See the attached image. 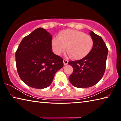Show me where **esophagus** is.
Segmentation results:
<instances>
[{"instance_id":"esophagus-1","label":"esophagus","mask_w":121,"mask_h":121,"mask_svg":"<svg viewBox=\"0 0 121 121\" xmlns=\"http://www.w3.org/2000/svg\"><path fill=\"white\" fill-rule=\"evenodd\" d=\"M63 63H64V65H67L68 63V61L66 60V59H63Z\"/></svg>"}]
</instances>
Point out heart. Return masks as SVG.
<instances>
[{
	"label": "heart",
	"mask_w": 121,
	"mask_h": 121,
	"mask_svg": "<svg viewBox=\"0 0 121 121\" xmlns=\"http://www.w3.org/2000/svg\"><path fill=\"white\" fill-rule=\"evenodd\" d=\"M93 39L90 35L76 30H65L52 39L54 52L60 55L66 50L74 59L78 60L89 54L93 46Z\"/></svg>",
	"instance_id": "obj_1"
}]
</instances>
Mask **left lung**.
Masks as SVG:
<instances>
[{"mask_svg":"<svg viewBox=\"0 0 121 121\" xmlns=\"http://www.w3.org/2000/svg\"><path fill=\"white\" fill-rule=\"evenodd\" d=\"M93 39V48L82 59L69 61L73 69L69 80L74 86L86 88L95 85L105 73L108 50L101 37L91 31Z\"/></svg>","mask_w":121,"mask_h":121,"instance_id":"left-lung-1","label":"left lung"}]
</instances>
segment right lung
<instances>
[{"label": "right lung", "instance_id": "1", "mask_svg": "<svg viewBox=\"0 0 121 121\" xmlns=\"http://www.w3.org/2000/svg\"><path fill=\"white\" fill-rule=\"evenodd\" d=\"M52 36L38 28L26 36L15 53L20 78L29 86L42 89L51 85L55 73L63 66V59L52 52Z\"/></svg>", "mask_w": 121, "mask_h": 121}]
</instances>
